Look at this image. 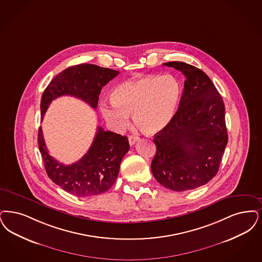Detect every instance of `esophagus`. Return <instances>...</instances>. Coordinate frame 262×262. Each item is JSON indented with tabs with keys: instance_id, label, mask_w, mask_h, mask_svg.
<instances>
[{
	"instance_id": "34e87169",
	"label": "esophagus",
	"mask_w": 262,
	"mask_h": 262,
	"mask_svg": "<svg viewBox=\"0 0 262 262\" xmlns=\"http://www.w3.org/2000/svg\"><path fill=\"white\" fill-rule=\"evenodd\" d=\"M137 140H138V137H136V136H128V142H129L130 146H133Z\"/></svg>"
}]
</instances>
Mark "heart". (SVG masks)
<instances>
[{
	"mask_svg": "<svg viewBox=\"0 0 262 262\" xmlns=\"http://www.w3.org/2000/svg\"><path fill=\"white\" fill-rule=\"evenodd\" d=\"M180 88L172 76H145L117 85L112 104L101 103L106 122L120 130L128 125L129 114L143 133L154 135L168 126L178 107Z\"/></svg>",
	"mask_w": 262,
	"mask_h": 262,
	"instance_id": "b5f03b06",
	"label": "heart"
}]
</instances>
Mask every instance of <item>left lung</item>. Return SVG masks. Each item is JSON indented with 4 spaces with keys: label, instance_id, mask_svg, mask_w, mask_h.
<instances>
[{
    "label": "left lung",
    "instance_id": "8db88e82",
    "mask_svg": "<svg viewBox=\"0 0 262 262\" xmlns=\"http://www.w3.org/2000/svg\"><path fill=\"white\" fill-rule=\"evenodd\" d=\"M185 76L178 111L154 136L151 170L158 182L173 191L205 185L215 177L228 142L225 106L209 76L181 61L164 63Z\"/></svg>",
    "mask_w": 262,
    "mask_h": 262
}]
</instances>
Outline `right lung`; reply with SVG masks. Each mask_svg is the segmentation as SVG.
Listing matches in <instances>:
<instances>
[{"instance_id": "add662e5", "label": "right lung", "mask_w": 262, "mask_h": 262, "mask_svg": "<svg viewBox=\"0 0 262 262\" xmlns=\"http://www.w3.org/2000/svg\"><path fill=\"white\" fill-rule=\"evenodd\" d=\"M119 71L94 64H79L56 75L47 86L41 99L42 120L53 99L71 95L93 108L105 84ZM38 145L49 178L59 187L77 197H91L108 191L117 179L122 159L129 149L126 136L106 132L97 126L93 144L81 160L64 165L52 157L47 149L42 127L39 128Z\"/></svg>"}]
</instances>
